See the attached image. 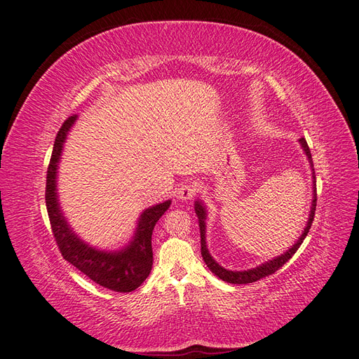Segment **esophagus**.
Returning <instances> with one entry per match:
<instances>
[{
	"label": "esophagus",
	"instance_id": "obj_1",
	"mask_svg": "<svg viewBox=\"0 0 359 359\" xmlns=\"http://www.w3.org/2000/svg\"><path fill=\"white\" fill-rule=\"evenodd\" d=\"M198 194V186L196 182H182V184L178 187L177 190V196L182 201H189V199H194Z\"/></svg>",
	"mask_w": 359,
	"mask_h": 359
}]
</instances>
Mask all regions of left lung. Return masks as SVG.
<instances>
[{
    "label": "left lung",
    "instance_id": "1",
    "mask_svg": "<svg viewBox=\"0 0 359 359\" xmlns=\"http://www.w3.org/2000/svg\"><path fill=\"white\" fill-rule=\"evenodd\" d=\"M300 146L303 147V151L308 156L309 164H311V169H312V182H313V194H312V204H311V212L308 216V222H306V226L303 233L300 234V238L297 239V242L291 248H287L283 255L277 256L274 259H271L268 262H264V264L256 266V268H251V269H243V271H231V269H226L224 266H221L212 257V255L208 252L207 248V242H205V219H207V208L204 205L203 201L196 199L195 201V213L198 216V224H199V233H201V255H203V259L205 262V265L208 266V269L212 271V273L219 277L221 280L226 282V283H233V285H247V283H252V282H257L260 278H264L266 276L274 274L277 269H280L287 260H290L294 255L295 251L300 248V245L303 243L304 238L308 236L309 230H311V225L313 221V216H316V207H317V189H316V172H313V163H312V155L309 151V146L306 143L304 138L299 140Z\"/></svg>",
    "mask_w": 359,
    "mask_h": 359
}]
</instances>
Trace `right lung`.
Returning <instances> with one entry per match:
<instances>
[{"label":"right lung","instance_id":"1","mask_svg":"<svg viewBox=\"0 0 359 359\" xmlns=\"http://www.w3.org/2000/svg\"><path fill=\"white\" fill-rule=\"evenodd\" d=\"M76 120L77 116L68 117L60 126L48 164L46 204L51 230H53L56 243L64 259L81 273L88 276L93 282L116 292L135 291L151 274L154 262L152 231L155 224L170 207L172 201L168 199L164 203L143 210L137 221L133 239L120 250H99L79 238L67 221L57 195L59 161L62 156L68 133L72 130Z\"/></svg>","mask_w":359,"mask_h":359}]
</instances>
